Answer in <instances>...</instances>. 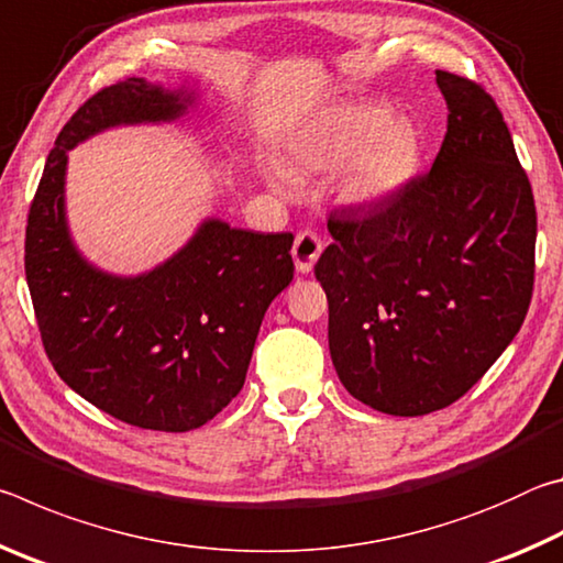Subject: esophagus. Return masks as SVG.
I'll return each instance as SVG.
<instances>
[{"mask_svg":"<svg viewBox=\"0 0 563 563\" xmlns=\"http://www.w3.org/2000/svg\"><path fill=\"white\" fill-rule=\"evenodd\" d=\"M322 253V241L316 231H302L295 235V243H292V261H295V268L300 273H310L312 265L320 258Z\"/></svg>","mask_w":563,"mask_h":563,"instance_id":"34e87169","label":"esophagus"}]
</instances>
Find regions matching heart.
Segmentation results:
<instances>
[{
  "label": "heart",
  "instance_id": "b5f03b06",
  "mask_svg": "<svg viewBox=\"0 0 563 563\" xmlns=\"http://www.w3.org/2000/svg\"><path fill=\"white\" fill-rule=\"evenodd\" d=\"M387 121L375 107L332 111L292 148V174L342 170V196L352 203H377L405 184L417 164L415 133ZM290 186L288 178H278Z\"/></svg>",
  "mask_w": 563,
  "mask_h": 563
}]
</instances>
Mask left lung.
<instances>
[{"label":"left lung","mask_w":563,"mask_h":563,"mask_svg":"<svg viewBox=\"0 0 563 563\" xmlns=\"http://www.w3.org/2000/svg\"><path fill=\"white\" fill-rule=\"evenodd\" d=\"M446 133L432 168L367 211H332L316 263L332 365L399 417L450 407L517 335L533 292L537 206L492 93L437 69Z\"/></svg>","instance_id":"8db88e82"}]
</instances>
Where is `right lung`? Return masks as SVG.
Segmentation results:
<instances>
[{
    "instance_id": "1",
    "label": "right lung",
    "mask_w": 563,
    "mask_h": 563,
    "mask_svg": "<svg viewBox=\"0 0 563 563\" xmlns=\"http://www.w3.org/2000/svg\"><path fill=\"white\" fill-rule=\"evenodd\" d=\"M184 111V99L136 76L89 97L56 136L24 238L26 285L56 375L101 412L158 432L196 430L241 393L265 310L295 271L292 233L221 221L141 278L103 275L74 251L66 151L117 123Z\"/></svg>"
}]
</instances>
